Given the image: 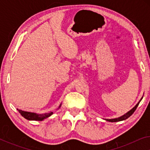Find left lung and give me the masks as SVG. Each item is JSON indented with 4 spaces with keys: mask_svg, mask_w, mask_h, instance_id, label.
Returning <instances> with one entry per match:
<instances>
[{
    "mask_svg": "<svg viewBox=\"0 0 150 150\" xmlns=\"http://www.w3.org/2000/svg\"><path fill=\"white\" fill-rule=\"evenodd\" d=\"M141 99H142V98H141ZM141 100L138 102V103L137 104V105L135 106L134 107L132 108V109H131V110H130V111L127 112L126 114H125L124 115H123V116H122V117H119V118H116V119H111V120H106V121H108V122H120V121H123V120H126L127 118H128L129 117H130L131 115H132L133 114V112H134L135 111V110L137 109V106H139V103H140Z\"/></svg>",
    "mask_w": 150,
    "mask_h": 150,
    "instance_id": "left-lung-1",
    "label": "left lung"
}]
</instances>
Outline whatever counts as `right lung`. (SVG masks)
Segmentation results:
<instances>
[{"label":"right lung","mask_w":150,"mask_h":150,"mask_svg":"<svg viewBox=\"0 0 150 150\" xmlns=\"http://www.w3.org/2000/svg\"><path fill=\"white\" fill-rule=\"evenodd\" d=\"M18 111L22 116H23L24 118L28 120H36V121H42L44 119H46L48 117H50L51 115H52V112H49L45 114H36L34 112H30L24 111V110L18 109Z\"/></svg>","instance_id":"obj_1"}]
</instances>
